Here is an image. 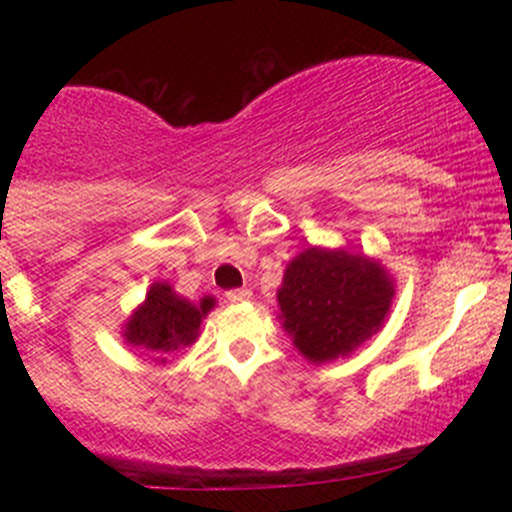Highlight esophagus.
<instances>
[{
	"label": "esophagus",
	"instance_id": "obj_1",
	"mask_svg": "<svg viewBox=\"0 0 512 512\" xmlns=\"http://www.w3.org/2000/svg\"><path fill=\"white\" fill-rule=\"evenodd\" d=\"M225 297H227V302H232V304L250 302V299H252V289H247V287H240V289H230V292H227Z\"/></svg>",
	"mask_w": 512,
	"mask_h": 512
}]
</instances>
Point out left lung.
I'll list each match as a JSON object with an SVG mask.
<instances>
[{
    "instance_id": "8db88e82",
    "label": "left lung",
    "mask_w": 512,
    "mask_h": 512,
    "mask_svg": "<svg viewBox=\"0 0 512 512\" xmlns=\"http://www.w3.org/2000/svg\"><path fill=\"white\" fill-rule=\"evenodd\" d=\"M394 294L381 260L344 247H307L282 275L277 317L309 364H327L384 327Z\"/></svg>"
}]
</instances>
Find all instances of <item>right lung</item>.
Instances as JSON below:
<instances>
[{"instance_id": "1", "label": "right lung", "mask_w": 512, "mask_h": 512, "mask_svg": "<svg viewBox=\"0 0 512 512\" xmlns=\"http://www.w3.org/2000/svg\"><path fill=\"white\" fill-rule=\"evenodd\" d=\"M215 307L213 297L200 302L180 297L170 282L156 280L148 287L146 299L123 322V342L141 349L156 364H165L175 352L198 342L200 324Z\"/></svg>"}]
</instances>
